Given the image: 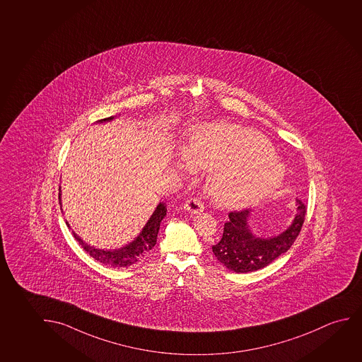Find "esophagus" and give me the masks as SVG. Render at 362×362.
Listing matches in <instances>:
<instances>
[{
	"label": "esophagus",
	"instance_id": "1",
	"mask_svg": "<svg viewBox=\"0 0 362 362\" xmlns=\"http://www.w3.org/2000/svg\"><path fill=\"white\" fill-rule=\"evenodd\" d=\"M204 202L197 197H191L184 204L185 211H187L189 214H199V212L204 211Z\"/></svg>",
	"mask_w": 362,
	"mask_h": 362
}]
</instances>
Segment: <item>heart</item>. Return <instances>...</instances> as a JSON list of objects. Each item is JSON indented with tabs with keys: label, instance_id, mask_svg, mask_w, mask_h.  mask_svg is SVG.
<instances>
[{
	"label": "heart",
	"instance_id": "1",
	"mask_svg": "<svg viewBox=\"0 0 362 362\" xmlns=\"http://www.w3.org/2000/svg\"><path fill=\"white\" fill-rule=\"evenodd\" d=\"M185 153L194 168H215L209 192L224 206L260 202L276 191L286 176L284 163L268 139L227 124L196 130Z\"/></svg>",
	"mask_w": 362,
	"mask_h": 362
}]
</instances>
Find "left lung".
<instances>
[{
	"label": "left lung",
	"mask_w": 362,
	"mask_h": 362,
	"mask_svg": "<svg viewBox=\"0 0 362 362\" xmlns=\"http://www.w3.org/2000/svg\"><path fill=\"white\" fill-rule=\"evenodd\" d=\"M298 212L291 227L281 235L259 238L250 232L248 226L250 209L230 211L224 223L223 235L217 245H212L218 262L235 273H248L264 268L279 255L289 250L300 233L305 221L306 204L298 199Z\"/></svg>",
	"instance_id": "8db88e82"
}]
</instances>
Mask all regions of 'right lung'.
<instances>
[{"label":"right lung","mask_w":362,"mask_h":362,"mask_svg":"<svg viewBox=\"0 0 362 362\" xmlns=\"http://www.w3.org/2000/svg\"><path fill=\"white\" fill-rule=\"evenodd\" d=\"M112 119H114V117H105V119H102L99 122H107V120H112ZM59 204H61V196H59ZM166 211H168L166 204L160 202L153 216L148 219V223L144 227L143 232L139 235L138 238L127 247H122V250H97V248L84 243L74 232H73V235H74L76 242L82 245L83 250H86L88 255L93 257L98 262H100L103 264L122 267V268L130 267V265L135 264L139 260L143 259L144 257L148 255V252L153 250V245H156L160 223H161L163 217L166 216Z\"/></svg>","instance_id":"right-lung-1"}]
</instances>
